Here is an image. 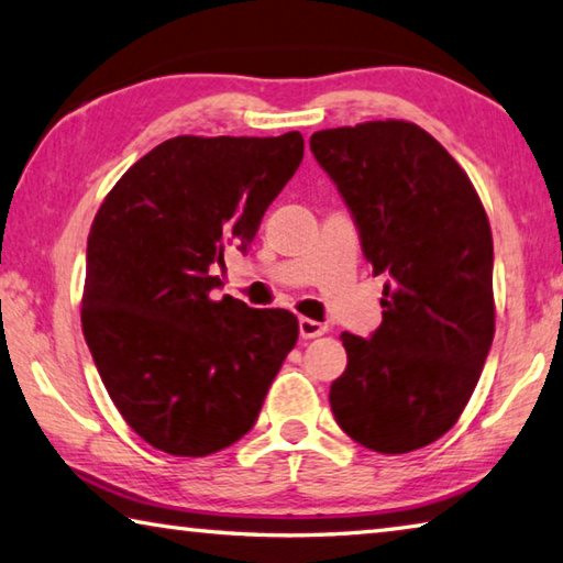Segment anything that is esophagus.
I'll return each instance as SVG.
<instances>
[{
  "label": "esophagus",
  "mask_w": 563,
  "mask_h": 563,
  "mask_svg": "<svg viewBox=\"0 0 563 563\" xmlns=\"http://www.w3.org/2000/svg\"><path fill=\"white\" fill-rule=\"evenodd\" d=\"M327 331H329L327 323L313 321V319H307V317L299 319V333H301V339H319V336H323V333H327Z\"/></svg>",
  "instance_id": "1"
}]
</instances>
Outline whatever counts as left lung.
I'll list each match as a JSON object with an SVG mask.
<instances>
[{
	"label": "left lung",
	"instance_id": "left-lung-1",
	"mask_svg": "<svg viewBox=\"0 0 563 563\" xmlns=\"http://www.w3.org/2000/svg\"><path fill=\"white\" fill-rule=\"evenodd\" d=\"M358 224L373 274L386 272L383 323L343 331L333 418L358 445L402 455L455 426L495 339L492 230L475 185L445 147L408 121L311 135Z\"/></svg>",
	"mask_w": 563,
	"mask_h": 563
}]
</instances>
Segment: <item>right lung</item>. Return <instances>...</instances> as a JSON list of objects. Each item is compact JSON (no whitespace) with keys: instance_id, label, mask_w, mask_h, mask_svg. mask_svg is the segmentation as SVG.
I'll return each mask as SVG.
<instances>
[{"instance_id":"1","label":"right lung","mask_w":563,"mask_h":563,"mask_svg":"<svg viewBox=\"0 0 563 563\" xmlns=\"http://www.w3.org/2000/svg\"><path fill=\"white\" fill-rule=\"evenodd\" d=\"M303 157L276 137L177 135L128 167L98 207L81 327L113 406L135 435L205 457L252 430L297 346L299 321L210 291L212 264L244 252Z\"/></svg>"}]
</instances>
